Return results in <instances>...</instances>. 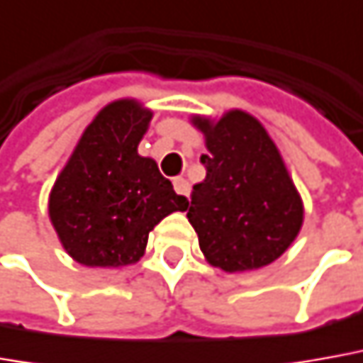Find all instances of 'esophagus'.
I'll return each instance as SVG.
<instances>
[{
    "label": "esophagus",
    "instance_id": "1",
    "mask_svg": "<svg viewBox=\"0 0 363 363\" xmlns=\"http://www.w3.org/2000/svg\"><path fill=\"white\" fill-rule=\"evenodd\" d=\"M172 186H174L177 194H182V196H186L189 191H191V184L186 182V179H182V177H177V179L172 181Z\"/></svg>",
    "mask_w": 363,
    "mask_h": 363
}]
</instances>
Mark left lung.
I'll use <instances>...</instances> for the list:
<instances>
[{
  "mask_svg": "<svg viewBox=\"0 0 363 363\" xmlns=\"http://www.w3.org/2000/svg\"><path fill=\"white\" fill-rule=\"evenodd\" d=\"M208 155L206 179L192 186L189 223L208 264L224 272L274 262L294 242L304 204L260 121L240 109L218 121L192 117Z\"/></svg>",
  "mask_w": 363,
  "mask_h": 363,
  "instance_id": "8db88e82",
  "label": "left lung"
}]
</instances>
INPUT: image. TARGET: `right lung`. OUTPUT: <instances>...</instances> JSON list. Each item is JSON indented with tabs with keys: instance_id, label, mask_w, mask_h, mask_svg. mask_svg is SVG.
<instances>
[{
	"instance_id": "1",
	"label": "right lung",
	"mask_w": 363,
	"mask_h": 363,
	"mask_svg": "<svg viewBox=\"0 0 363 363\" xmlns=\"http://www.w3.org/2000/svg\"><path fill=\"white\" fill-rule=\"evenodd\" d=\"M152 113L135 99L99 111L49 194V218L67 254L83 266L119 268L145 254L164 216L186 211L157 162L137 152Z\"/></svg>"
}]
</instances>
